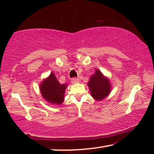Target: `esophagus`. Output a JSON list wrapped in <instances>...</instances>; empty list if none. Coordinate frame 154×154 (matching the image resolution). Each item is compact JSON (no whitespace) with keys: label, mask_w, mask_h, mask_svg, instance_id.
Masks as SVG:
<instances>
[{"label":"esophagus","mask_w":154,"mask_h":154,"mask_svg":"<svg viewBox=\"0 0 154 154\" xmlns=\"http://www.w3.org/2000/svg\"><path fill=\"white\" fill-rule=\"evenodd\" d=\"M71 83L75 84V83H79V79H76V78H73V79H71Z\"/></svg>","instance_id":"esophagus-1"}]
</instances>
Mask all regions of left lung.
Returning <instances> with one entry per match:
<instances>
[{"label":"left lung","mask_w":154,"mask_h":154,"mask_svg":"<svg viewBox=\"0 0 154 154\" xmlns=\"http://www.w3.org/2000/svg\"><path fill=\"white\" fill-rule=\"evenodd\" d=\"M88 86L91 96L96 101H102L110 94L111 85L108 77L105 76L98 69L90 77Z\"/></svg>","instance_id":"1"}]
</instances>
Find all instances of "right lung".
I'll use <instances>...</instances> for the list:
<instances>
[{
  "label": "right lung",
  "instance_id": "obj_1",
  "mask_svg": "<svg viewBox=\"0 0 154 154\" xmlns=\"http://www.w3.org/2000/svg\"><path fill=\"white\" fill-rule=\"evenodd\" d=\"M67 84H61L53 71L40 84L39 89L44 100L49 104L61 105L64 101L65 90Z\"/></svg>",
  "mask_w": 154,
  "mask_h": 154
}]
</instances>
